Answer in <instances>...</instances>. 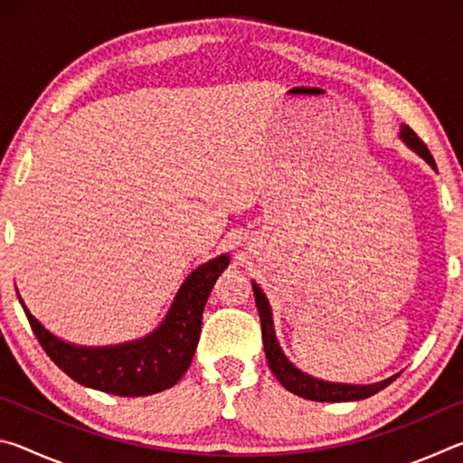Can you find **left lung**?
<instances>
[{"label":"left lung","instance_id":"8db88e82","mask_svg":"<svg viewBox=\"0 0 463 463\" xmlns=\"http://www.w3.org/2000/svg\"><path fill=\"white\" fill-rule=\"evenodd\" d=\"M401 137L406 145H409L412 151H417L422 159H425L430 167L437 169L433 155L429 153L427 145L417 137V132L409 127H402ZM253 292H255V304H257V312H260V320H261V336H263V349H265V357H268L269 370L273 375L279 380L281 386L286 390L292 392V394H298L302 398H308V401H317V402H347V401H362V398H367L380 392L382 388H386L388 383L396 380L388 378L380 383H370V386H349V383H328L323 380L312 378V375L304 373L300 370L288 362V357L284 355V351L279 349V343L276 339V331H273V320H271V310H269V302L265 294L261 292V288L253 281Z\"/></svg>","mask_w":463,"mask_h":463}]
</instances>
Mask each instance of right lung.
<instances>
[{"mask_svg":"<svg viewBox=\"0 0 463 463\" xmlns=\"http://www.w3.org/2000/svg\"><path fill=\"white\" fill-rule=\"evenodd\" d=\"M229 255L200 265L184 281L163 325L145 339L116 347H77L51 335L20 304L38 343L69 378L116 396H148L182 380L198 347L202 312Z\"/></svg>","mask_w":463,"mask_h":463,"instance_id":"add662e5","label":"right lung"}]
</instances>
